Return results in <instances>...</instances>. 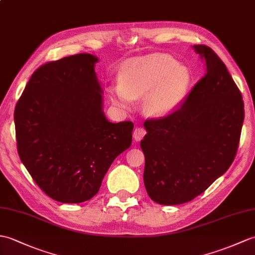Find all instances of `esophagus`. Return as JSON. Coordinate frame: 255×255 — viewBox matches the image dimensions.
Here are the masks:
<instances>
[{"instance_id":"1","label":"esophagus","mask_w":255,"mask_h":255,"mask_svg":"<svg viewBox=\"0 0 255 255\" xmlns=\"http://www.w3.org/2000/svg\"><path fill=\"white\" fill-rule=\"evenodd\" d=\"M144 135H145V130H144L143 128L138 127V128L134 129V131H133V139H134L135 141H140L142 138L144 137Z\"/></svg>"}]
</instances>
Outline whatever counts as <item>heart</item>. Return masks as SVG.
Listing matches in <instances>:
<instances>
[{
  "instance_id": "heart-1",
  "label": "heart",
  "mask_w": 255,
  "mask_h": 255,
  "mask_svg": "<svg viewBox=\"0 0 255 255\" xmlns=\"http://www.w3.org/2000/svg\"><path fill=\"white\" fill-rule=\"evenodd\" d=\"M120 84L111 85L109 96L116 106L128 110L131 100L142 101L150 117H164L174 112L186 97L190 73L167 55L153 54L125 65L118 76Z\"/></svg>"
}]
</instances>
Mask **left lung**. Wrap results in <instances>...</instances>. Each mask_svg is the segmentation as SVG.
Wrapping results in <instances>:
<instances>
[{
	"mask_svg": "<svg viewBox=\"0 0 255 255\" xmlns=\"http://www.w3.org/2000/svg\"><path fill=\"white\" fill-rule=\"evenodd\" d=\"M205 76L180 108L144 123L143 180L154 202L177 205L204 192L234 162L245 105L227 67L211 47L193 45Z\"/></svg>",
	"mask_w": 255,
	"mask_h": 255,
	"instance_id": "obj_1",
	"label": "left lung"
}]
</instances>
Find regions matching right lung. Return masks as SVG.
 <instances>
[{"label":"right lung","mask_w":255,"mask_h":255,"mask_svg":"<svg viewBox=\"0 0 255 255\" xmlns=\"http://www.w3.org/2000/svg\"><path fill=\"white\" fill-rule=\"evenodd\" d=\"M98 62L81 53L42 65L15 109L21 162L41 190L62 203L93 198L114 159L131 145L133 124L105 117Z\"/></svg>","instance_id":"obj_1"}]
</instances>
